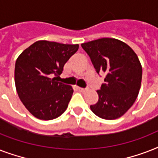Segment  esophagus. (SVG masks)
Segmentation results:
<instances>
[{"label": "esophagus", "instance_id": "1", "mask_svg": "<svg viewBox=\"0 0 158 158\" xmlns=\"http://www.w3.org/2000/svg\"><path fill=\"white\" fill-rule=\"evenodd\" d=\"M78 89H79V91H80V92H83V93H84V92L86 91V89H83V88H78Z\"/></svg>", "mask_w": 158, "mask_h": 158}]
</instances>
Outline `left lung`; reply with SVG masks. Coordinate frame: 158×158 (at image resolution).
<instances>
[{
  "mask_svg": "<svg viewBox=\"0 0 158 158\" xmlns=\"http://www.w3.org/2000/svg\"><path fill=\"white\" fill-rule=\"evenodd\" d=\"M98 74L105 83L98 90V102L92 111L105 120L122 116L135 103L142 81V65L136 53L124 42L104 38L82 43Z\"/></svg>",
  "mask_w": 158,
  "mask_h": 158,
  "instance_id": "obj_1",
  "label": "left lung"
}]
</instances>
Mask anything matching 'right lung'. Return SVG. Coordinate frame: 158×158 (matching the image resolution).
<instances>
[{"mask_svg":"<svg viewBox=\"0 0 158 158\" xmlns=\"http://www.w3.org/2000/svg\"><path fill=\"white\" fill-rule=\"evenodd\" d=\"M79 44L41 40L26 48L16 60L15 83L19 98L38 119L50 120L66 110L74 90L58 82L67 60Z\"/></svg>","mask_w":158,"mask_h":158,"instance_id":"1","label":"right lung"}]
</instances>
